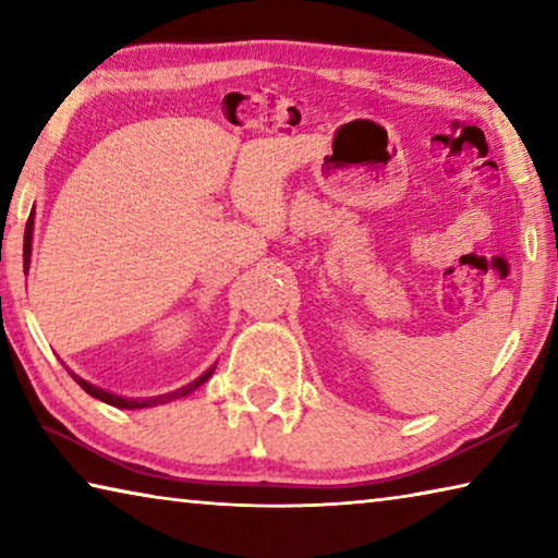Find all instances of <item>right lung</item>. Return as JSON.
<instances>
[{
	"label": "right lung",
	"instance_id": "obj_1",
	"mask_svg": "<svg viewBox=\"0 0 558 558\" xmlns=\"http://www.w3.org/2000/svg\"><path fill=\"white\" fill-rule=\"evenodd\" d=\"M32 239H34V211L29 214V221H26V231H24V272L29 270V263H32ZM214 369H216V364L209 366V369H206L202 376H196L194 381H189L186 386H182V389H174V391H167V393H155V396H120L116 391L100 389V386L86 381V379H83V376L73 374L71 369H69V374L73 376L75 381L81 384L83 391L93 396V399H98V401L108 403V405H116V409L135 411V409H153V405L169 403V401H174V399H182V396L192 393L194 389H199L204 381H209V376L214 374Z\"/></svg>",
	"mask_w": 558,
	"mask_h": 558
}]
</instances>
